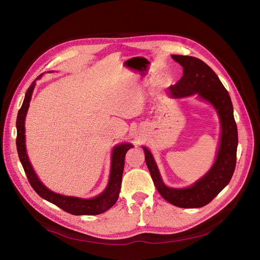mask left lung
<instances>
[{"label":"left lung","mask_w":260,"mask_h":260,"mask_svg":"<svg viewBox=\"0 0 260 260\" xmlns=\"http://www.w3.org/2000/svg\"><path fill=\"white\" fill-rule=\"evenodd\" d=\"M183 67L182 78L173 86L170 93L174 98L198 94L214 106L220 118L221 137L217 156L211 170L190 187L170 188L161 180L151 152L143 147L145 160L154 185L160 196L180 208H201L208 205L230 183L237 161L238 128L234 108L229 91L215 72L200 58L188 55H172Z\"/></svg>","instance_id":"left-lung-1"}]
</instances>
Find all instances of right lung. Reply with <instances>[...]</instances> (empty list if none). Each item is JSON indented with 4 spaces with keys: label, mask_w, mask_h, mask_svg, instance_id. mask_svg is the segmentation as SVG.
<instances>
[{
    "label": "right lung",
    "mask_w": 260,
    "mask_h": 260,
    "mask_svg": "<svg viewBox=\"0 0 260 260\" xmlns=\"http://www.w3.org/2000/svg\"><path fill=\"white\" fill-rule=\"evenodd\" d=\"M40 75L37 79H39ZM36 79V80H37ZM36 80L31 82L22 103L21 108L18 111L16 119V147L19 160L23 167L27 180L34 190L38 193L42 199L50 202L51 204L57 206L61 210L73 214V215H99L106 212L111 207H113L119 197L121 179L124 168V157L128 149L134 147L129 143L120 144L114 147L112 153V162H111L110 179L106 189L98 197L93 199H80L75 197H67L62 194L55 193L49 190L45 185L37 177L26 154L25 149V135H24V119L26 116L27 109L29 106L31 93L36 84Z\"/></svg>",
    "instance_id": "1"
}]
</instances>
